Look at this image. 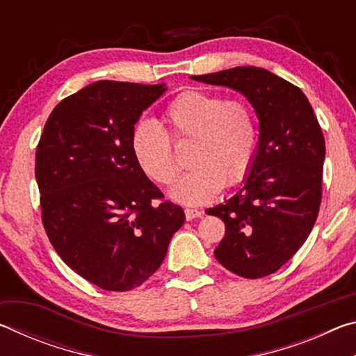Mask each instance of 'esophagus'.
I'll use <instances>...</instances> for the list:
<instances>
[{
	"label": "esophagus",
	"mask_w": 356,
	"mask_h": 356,
	"mask_svg": "<svg viewBox=\"0 0 356 356\" xmlns=\"http://www.w3.org/2000/svg\"><path fill=\"white\" fill-rule=\"evenodd\" d=\"M201 215H202V212H200V210H196V209H185V218L188 221L200 218Z\"/></svg>",
	"instance_id": "obj_1"
}]
</instances>
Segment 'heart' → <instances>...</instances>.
Returning <instances> with one entry per match:
<instances>
[{
	"label": "heart",
	"instance_id": "heart-1",
	"mask_svg": "<svg viewBox=\"0 0 356 356\" xmlns=\"http://www.w3.org/2000/svg\"><path fill=\"white\" fill-rule=\"evenodd\" d=\"M163 120L176 141H191L188 165L170 191L174 201L201 206L212 201L222 185L238 184L251 170L257 150V122L248 104L218 94L185 91L166 108ZM152 120H141L131 134V150L140 170L160 185L177 176L170 136Z\"/></svg>",
	"mask_w": 356,
	"mask_h": 356
}]
</instances>
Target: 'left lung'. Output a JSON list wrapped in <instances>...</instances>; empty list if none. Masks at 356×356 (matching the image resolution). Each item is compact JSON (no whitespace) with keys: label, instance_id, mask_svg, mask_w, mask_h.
Instances as JSON below:
<instances>
[{"label":"left lung","instance_id":"left-lung-1","mask_svg":"<svg viewBox=\"0 0 356 356\" xmlns=\"http://www.w3.org/2000/svg\"><path fill=\"white\" fill-rule=\"evenodd\" d=\"M190 78L234 89L254 108L259 141L251 170L206 213L226 225L215 248L222 267L250 280L272 275L305 243L321 207L325 140L314 110L300 88L261 67Z\"/></svg>","mask_w":356,"mask_h":356}]
</instances>
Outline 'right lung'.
I'll list each match as a JSON object with an SVG mask.
<instances>
[{
  "instance_id": "right-lung-1",
  "label": "right lung",
  "mask_w": 356,
  "mask_h": 356,
  "mask_svg": "<svg viewBox=\"0 0 356 356\" xmlns=\"http://www.w3.org/2000/svg\"><path fill=\"white\" fill-rule=\"evenodd\" d=\"M166 84L102 80L55 106L35 152L42 221L63 261L105 291L152 276L182 227V207L138 166L131 134Z\"/></svg>"
}]
</instances>
